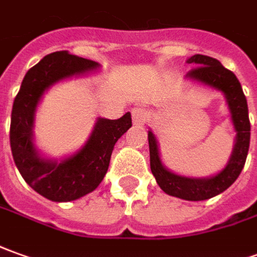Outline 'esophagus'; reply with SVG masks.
<instances>
[{
	"mask_svg": "<svg viewBox=\"0 0 257 257\" xmlns=\"http://www.w3.org/2000/svg\"><path fill=\"white\" fill-rule=\"evenodd\" d=\"M132 117L133 121H134V124H146L147 120H148V114H147V111L144 107H141V106H137V107H134L132 110Z\"/></svg>",
	"mask_w": 257,
	"mask_h": 257,
	"instance_id": "1",
	"label": "esophagus"
}]
</instances>
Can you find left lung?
<instances>
[{"instance_id": "8db88e82", "label": "left lung", "mask_w": 257, "mask_h": 257, "mask_svg": "<svg viewBox=\"0 0 257 257\" xmlns=\"http://www.w3.org/2000/svg\"><path fill=\"white\" fill-rule=\"evenodd\" d=\"M187 63L197 65L187 72V78L213 86L225 95L231 110L233 127L236 130V143L232 155L228 165L213 178L194 179V178L179 176L169 172L162 165L159 159L158 144L155 136L151 132H148L150 165H151L152 175L157 179V183L166 194L183 200H190V201H201L222 193L238 179L239 173L245 166L247 151H249L250 121L247 113L246 96L242 91L239 79L232 71L226 70L218 60L203 54L192 56L187 60Z\"/></svg>"}]
</instances>
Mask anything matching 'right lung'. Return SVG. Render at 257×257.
<instances>
[{"instance_id": "right-lung-1", "label": "right lung", "mask_w": 257, "mask_h": 257, "mask_svg": "<svg viewBox=\"0 0 257 257\" xmlns=\"http://www.w3.org/2000/svg\"><path fill=\"white\" fill-rule=\"evenodd\" d=\"M98 63L68 51L47 54L26 72L11 114L10 141L18 171L32 189L51 201H72L93 192L103 180L113 147L132 127V114L99 118L82 150L61 162L40 158L32 141L35 110L43 92L60 79L95 70Z\"/></svg>"}]
</instances>
